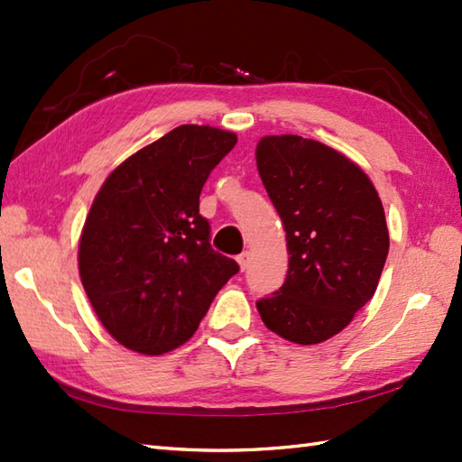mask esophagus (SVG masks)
Here are the masks:
<instances>
[{"label":"esophagus","mask_w":462,"mask_h":462,"mask_svg":"<svg viewBox=\"0 0 462 462\" xmlns=\"http://www.w3.org/2000/svg\"><path fill=\"white\" fill-rule=\"evenodd\" d=\"M236 260H238V263H240V270L244 272V270L248 268V263H250V252H242Z\"/></svg>","instance_id":"1"}]
</instances>
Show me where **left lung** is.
<instances>
[{
  "mask_svg": "<svg viewBox=\"0 0 462 462\" xmlns=\"http://www.w3.org/2000/svg\"><path fill=\"white\" fill-rule=\"evenodd\" d=\"M260 179L288 240V276L256 301L280 337L311 346L336 336L377 290L389 254L375 186L347 156L298 134L263 136Z\"/></svg>",
  "mask_w": 462,
  "mask_h": 462,
  "instance_id": "1",
  "label": "left lung"
}]
</instances>
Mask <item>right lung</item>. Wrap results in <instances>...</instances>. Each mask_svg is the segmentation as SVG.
I'll return each instance as SVG.
<instances>
[{
	"instance_id": "1",
	"label": "right lung",
	"mask_w": 462,
	"mask_h": 462,
	"mask_svg": "<svg viewBox=\"0 0 462 462\" xmlns=\"http://www.w3.org/2000/svg\"><path fill=\"white\" fill-rule=\"evenodd\" d=\"M236 134L182 125L106 176L83 226L79 273L105 329L144 356L189 341L238 263L214 252L202 186Z\"/></svg>"
}]
</instances>
